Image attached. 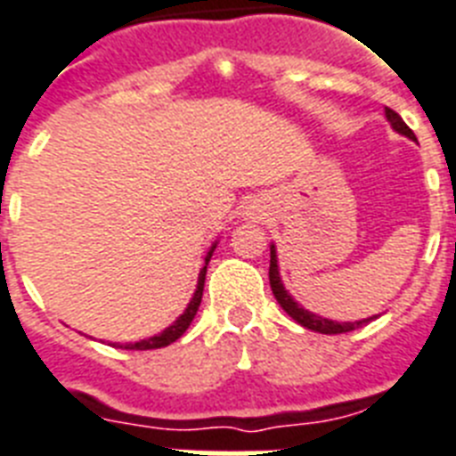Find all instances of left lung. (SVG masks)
<instances>
[{
    "label": "left lung",
    "mask_w": 456,
    "mask_h": 456,
    "mask_svg": "<svg viewBox=\"0 0 456 456\" xmlns=\"http://www.w3.org/2000/svg\"><path fill=\"white\" fill-rule=\"evenodd\" d=\"M387 119L391 121V126H394L395 131L403 133V135H408V138L417 140L414 138L412 128H410V126L401 119V114L394 112L391 107H387ZM269 286H272L276 302L286 309L288 316H292L299 325H305V328H309V330L314 332H323V335H342V332L356 330V328L365 325L368 321H372V318H365V321H356V323H337V321H328V318H321L316 316V314L302 309V306H299L290 295H288L283 283H281L279 265H276V250H273V246H272V260H269Z\"/></svg>",
    "instance_id": "1"
}]
</instances>
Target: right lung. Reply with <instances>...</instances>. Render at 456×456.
<instances>
[{
	"mask_svg": "<svg viewBox=\"0 0 456 456\" xmlns=\"http://www.w3.org/2000/svg\"><path fill=\"white\" fill-rule=\"evenodd\" d=\"M216 248V246H213ZM210 255H213V250L208 253V257H206V265H208ZM203 283H206V266L201 269V273H199V286H196V292L194 297H191L190 306L184 309V314L180 318H177L175 323L170 325L168 330H164L161 335L157 337H150V339H142V342H135V344H126V349H138V351H147V349H161V346H168V344H173L175 339H180V337L184 335V330L190 328V323L194 321L196 312H199V305H201V297H203Z\"/></svg>",
	"mask_w": 456,
	"mask_h": 456,
	"instance_id": "obj_1",
	"label": "right lung"
}]
</instances>
